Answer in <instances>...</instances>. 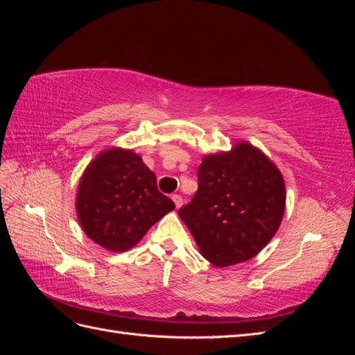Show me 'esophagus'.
<instances>
[{"mask_svg":"<svg viewBox=\"0 0 355 355\" xmlns=\"http://www.w3.org/2000/svg\"><path fill=\"white\" fill-rule=\"evenodd\" d=\"M171 200L175 201V204H176V209L182 207V204H184V198H182L179 194H173V196H171Z\"/></svg>","mask_w":355,"mask_h":355,"instance_id":"34e87169","label":"esophagus"}]
</instances>
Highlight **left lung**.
<instances>
[{
    "mask_svg": "<svg viewBox=\"0 0 355 355\" xmlns=\"http://www.w3.org/2000/svg\"><path fill=\"white\" fill-rule=\"evenodd\" d=\"M286 210L282 171L259 148L240 141L204 155L198 191L178 214L202 257L230 266L252 259L272 240Z\"/></svg>",
    "mask_w": 355,
    "mask_h": 355,
    "instance_id": "1",
    "label": "left lung"
}]
</instances>
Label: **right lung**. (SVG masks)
Here are the masks:
<instances>
[{"mask_svg":"<svg viewBox=\"0 0 355 355\" xmlns=\"http://www.w3.org/2000/svg\"><path fill=\"white\" fill-rule=\"evenodd\" d=\"M175 202L157 188V176L132 149L112 146L96 155L80 179L75 210L85 235L121 253L142 240Z\"/></svg>","mask_w":355,"mask_h":355,"instance_id":"1","label":"right lung"}]
</instances>
